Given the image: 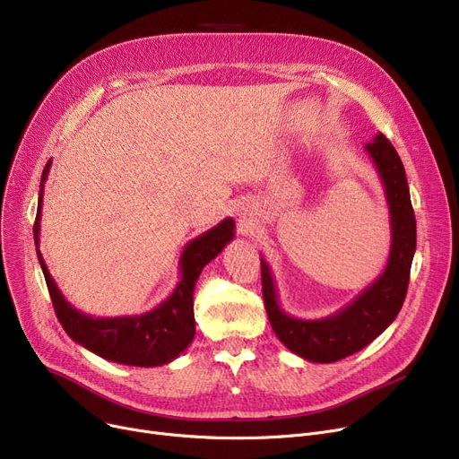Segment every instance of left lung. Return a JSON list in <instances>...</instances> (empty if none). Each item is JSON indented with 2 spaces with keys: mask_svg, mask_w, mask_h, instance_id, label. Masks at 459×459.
<instances>
[{
  "mask_svg": "<svg viewBox=\"0 0 459 459\" xmlns=\"http://www.w3.org/2000/svg\"><path fill=\"white\" fill-rule=\"evenodd\" d=\"M385 187L391 213V253L385 272L350 305L320 320H299L281 308L273 275L260 258L262 296L277 339L312 363H334L368 346L387 329L403 305L417 249L415 212L402 160L383 134L365 144Z\"/></svg>",
  "mask_w": 459,
  "mask_h": 459,
  "instance_id": "1",
  "label": "left lung"
}]
</instances>
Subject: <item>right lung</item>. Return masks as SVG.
Masks as SVG:
<instances>
[{"instance_id": "obj_1", "label": "right lung", "mask_w": 459, "mask_h": 459, "mask_svg": "<svg viewBox=\"0 0 459 459\" xmlns=\"http://www.w3.org/2000/svg\"><path fill=\"white\" fill-rule=\"evenodd\" d=\"M50 165L52 160L46 163L40 178L33 236L48 292H50L56 315L63 329L72 341L100 355L102 359L113 360V363L130 367H161L171 363L191 344L193 336H195L193 290H195V282L203 268L220 255L234 238V220L227 217L220 225L191 239L184 247L180 256V281L175 292L161 305L139 316L92 318L65 299L39 251L42 191L48 173H50Z\"/></svg>"}]
</instances>
